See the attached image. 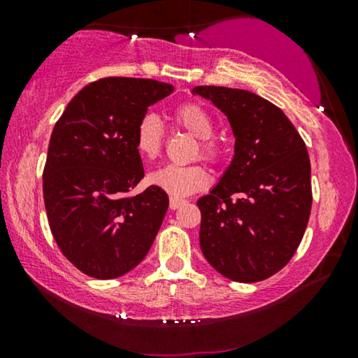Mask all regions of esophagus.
Wrapping results in <instances>:
<instances>
[{
  "label": "esophagus",
  "instance_id": "34e87169",
  "mask_svg": "<svg viewBox=\"0 0 358 358\" xmlns=\"http://www.w3.org/2000/svg\"><path fill=\"white\" fill-rule=\"evenodd\" d=\"M184 203H185L184 199L174 197V195H171V197H169V208L171 210H178L180 205H184Z\"/></svg>",
  "mask_w": 358,
  "mask_h": 358
}]
</instances>
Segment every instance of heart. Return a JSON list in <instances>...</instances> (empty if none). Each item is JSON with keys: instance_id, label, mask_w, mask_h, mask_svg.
<instances>
[{"instance_id": "obj_1", "label": "heart", "mask_w": 358, "mask_h": 358, "mask_svg": "<svg viewBox=\"0 0 358 358\" xmlns=\"http://www.w3.org/2000/svg\"><path fill=\"white\" fill-rule=\"evenodd\" d=\"M173 122L179 129H182L197 138L195 158L207 161L210 164H218L222 161L223 150L217 140L213 138L215 122L210 112L199 102H184L174 107ZM135 148L145 159L158 158L164 145V127L155 114L141 115L135 127ZM148 180L156 187L166 192L180 197L197 190H202L208 185L210 176L202 164L174 166L166 164L158 168L148 176Z\"/></svg>"}]
</instances>
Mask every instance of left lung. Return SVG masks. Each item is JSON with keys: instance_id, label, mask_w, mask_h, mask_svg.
<instances>
[{"instance_id": "left-lung-1", "label": "left lung", "mask_w": 358, "mask_h": 358, "mask_svg": "<svg viewBox=\"0 0 358 358\" xmlns=\"http://www.w3.org/2000/svg\"><path fill=\"white\" fill-rule=\"evenodd\" d=\"M228 115L231 164L199 199L200 249L229 280H266L300 246L311 213V164L303 138L280 107L244 90L197 86Z\"/></svg>"}]
</instances>
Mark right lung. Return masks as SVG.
<instances>
[{
	"mask_svg": "<svg viewBox=\"0 0 358 358\" xmlns=\"http://www.w3.org/2000/svg\"><path fill=\"white\" fill-rule=\"evenodd\" d=\"M173 85L109 76L83 87L53 127L43 166L50 231L68 261L86 275H125L148 254L168 210L163 189L131 195L145 171L135 127Z\"/></svg>",
	"mask_w": 358,
	"mask_h": 358,
	"instance_id": "1",
	"label": "right lung"
}]
</instances>
